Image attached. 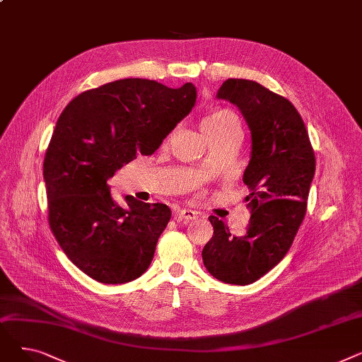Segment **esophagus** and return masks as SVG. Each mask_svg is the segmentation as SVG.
<instances>
[{
    "mask_svg": "<svg viewBox=\"0 0 362 362\" xmlns=\"http://www.w3.org/2000/svg\"><path fill=\"white\" fill-rule=\"evenodd\" d=\"M173 217H175V220H176L177 223L187 224L189 221L197 220L198 213H195V211H192V210H186V208H177V210H176L175 214H173Z\"/></svg>",
    "mask_w": 362,
    "mask_h": 362,
    "instance_id": "obj_1",
    "label": "esophagus"
}]
</instances>
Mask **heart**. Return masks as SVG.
I'll return each mask as SVG.
<instances>
[{
	"label": "heart",
	"instance_id": "heart-1",
	"mask_svg": "<svg viewBox=\"0 0 362 362\" xmlns=\"http://www.w3.org/2000/svg\"><path fill=\"white\" fill-rule=\"evenodd\" d=\"M233 126H238V119L232 111L216 110L210 114V116H206L202 120L201 129L205 133L206 138H211V136L220 135V133L226 132L227 129H230Z\"/></svg>",
	"mask_w": 362,
	"mask_h": 362
}]
</instances>
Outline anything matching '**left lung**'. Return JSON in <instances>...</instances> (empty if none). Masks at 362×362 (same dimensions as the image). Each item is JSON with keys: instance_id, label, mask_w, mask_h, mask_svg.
Returning <instances> with one entry per match:
<instances>
[{"instance_id": "obj_1", "label": "left lung", "mask_w": 362, "mask_h": 362, "mask_svg": "<svg viewBox=\"0 0 362 362\" xmlns=\"http://www.w3.org/2000/svg\"><path fill=\"white\" fill-rule=\"evenodd\" d=\"M216 98L239 108L251 130V158L245 168V197L251 213L246 230L208 217L214 235L202 250L205 269L229 284H250L288 254L305 217L315 157L302 117L291 101L254 81L227 79Z\"/></svg>"}]
</instances>
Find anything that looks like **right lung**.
I'll return each mask as SVG.
<instances>
[{
  "label": "right lung",
  "instance_id": "obj_1",
  "mask_svg": "<svg viewBox=\"0 0 362 362\" xmlns=\"http://www.w3.org/2000/svg\"><path fill=\"white\" fill-rule=\"evenodd\" d=\"M197 103L191 82L168 88L120 79L82 92L57 120L44 160L51 230L69 259L105 284L142 276L170 221L165 204L130 195L127 205L108 186L136 156H152Z\"/></svg>",
  "mask_w": 362,
  "mask_h": 362
}]
</instances>
